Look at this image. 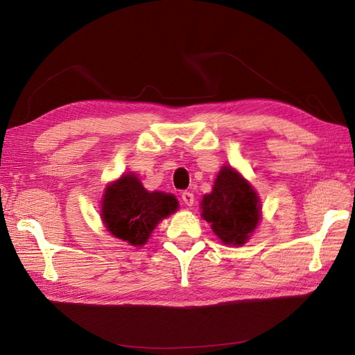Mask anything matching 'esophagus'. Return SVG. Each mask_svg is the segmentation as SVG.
Returning <instances> with one entry per match:
<instances>
[{
  "instance_id": "esophagus-1",
  "label": "esophagus",
  "mask_w": 355,
  "mask_h": 355,
  "mask_svg": "<svg viewBox=\"0 0 355 355\" xmlns=\"http://www.w3.org/2000/svg\"><path fill=\"white\" fill-rule=\"evenodd\" d=\"M182 201H184L188 207H191L192 204H194V194H192V192H189V191L182 192Z\"/></svg>"
}]
</instances>
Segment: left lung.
Listing matches in <instances>:
<instances>
[{"label": "left lung", "instance_id": "1", "mask_svg": "<svg viewBox=\"0 0 355 355\" xmlns=\"http://www.w3.org/2000/svg\"><path fill=\"white\" fill-rule=\"evenodd\" d=\"M201 218L225 244L240 247L252 239L262 219V204L256 189L240 171L223 164L210 194L200 202Z\"/></svg>", "mask_w": 355, "mask_h": 355}]
</instances>
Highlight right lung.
Here are the masks:
<instances>
[{
    "label": "right lung",
    "mask_w": 355,
    "mask_h": 355,
    "mask_svg": "<svg viewBox=\"0 0 355 355\" xmlns=\"http://www.w3.org/2000/svg\"><path fill=\"white\" fill-rule=\"evenodd\" d=\"M179 209L173 194L146 191L133 171H127L103 189L101 219L106 231L127 244L148 243L157 225Z\"/></svg>",
    "instance_id": "1"
}]
</instances>
